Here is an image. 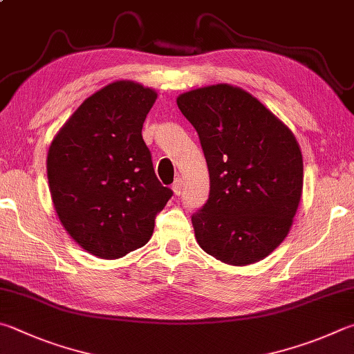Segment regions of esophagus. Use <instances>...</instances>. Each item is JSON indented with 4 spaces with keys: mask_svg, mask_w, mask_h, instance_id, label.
<instances>
[{
    "mask_svg": "<svg viewBox=\"0 0 354 354\" xmlns=\"http://www.w3.org/2000/svg\"><path fill=\"white\" fill-rule=\"evenodd\" d=\"M171 189H173V192H175L176 196L181 195V192H183V179L181 178H176V181L173 183Z\"/></svg>",
    "mask_w": 354,
    "mask_h": 354,
    "instance_id": "esophagus-1",
    "label": "esophagus"
}]
</instances>
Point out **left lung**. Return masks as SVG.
<instances>
[{"mask_svg": "<svg viewBox=\"0 0 354 354\" xmlns=\"http://www.w3.org/2000/svg\"><path fill=\"white\" fill-rule=\"evenodd\" d=\"M176 104L209 167V198L192 215L198 244L235 266L265 259L285 240L300 203L304 160L294 134L235 86L198 88Z\"/></svg>", "mask_w": 354, "mask_h": 354, "instance_id": "obj_1", "label": "left lung"}]
</instances>
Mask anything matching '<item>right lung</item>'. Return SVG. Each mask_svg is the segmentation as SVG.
I'll return each mask as SVG.
<instances>
[{
  "label": "right lung",
  "instance_id": "right-lung-1",
  "mask_svg": "<svg viewBox=\"0 0 354 354\" xmlns=\"http://www.w3.org/2000/svg\"><path fill=\"white\" fill-rule=\"evenodd\" d=\"M156 93L114 82L77 108L48 153L50 196L68 234L100 259H120L151 239L173 192L153 169L142 125Z\"/></svg>",
  "mask_w": 354,
  "mask_h": 354
}]
</instances>
